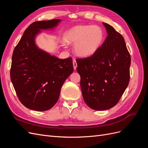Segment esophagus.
<instances>
[{
	"mask_svg": "<svg viewBox=\"0 0 148 148\" xmlns=\"http://www.w3.org/2000/svg\"><path fill=\"white\" fill-rule=\"evenodd\" d=\"M73 68L75 70L77 69V61H76L75 59H73Z\"/></svg>",
	"mask_w": 148,
	"mask_h": 148,
	"instance_id": "34e87169",
	"label": "esophagus"
}]
</instances>
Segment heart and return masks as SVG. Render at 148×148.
<instances>
[{
	"label": "heart",
	"instance_id": "1",
	"mask_svg": "<svg viewBox=\"0 0 148 148\" xmlns=\"http://www.w3.org/2000/svg\"><path fill=\"white\" fill-rule=\"evenodd\" d=\"M104 38V31L99 26L80 25L67 31L64 39L68 43H75L74 50L77 55L88 57L98 51Z\"/></svg>",
	"mask_w": 148,
	"mask_h": 148
}]
</instances>
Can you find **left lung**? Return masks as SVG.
<instances>
[{"label":"left lung","instance_id":"obj_1","mask_svg":"<svg viewBox=\"0 0 148 148\" xmlns=\"http://www.w3.org/2000/svg\"><path fill=\"white\" fill-rule=\"evenodd\" d=\"M103 25L107 36L98 51L91 56L76 59L84 101L96 110L117 104L130 77L131 57L123 37L112 26Z\"/></svg>","mask_w":148,"mask_h":148}]
</instances>
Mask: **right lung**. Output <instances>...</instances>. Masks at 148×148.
I'll return each instance as SVG.
<instances>
[{
    "label": "right lung",
    "instance_id": "1",
    "mask_svg": "<svg viewBox=\"0 0 148 148\" xmlns=\"http://www.w3.org/2000/svg\"><path fill=\"white\" fill-rule=\"evenodd\" d=\"M60 21L33 22L13 50L11 81L21 104L31 110L51 109L59 99L62 85L73 71L72 58L58 59L40 50L34 43L40 29L52 28Z\"/></svg>",
    "mask_w": 148,
    "mask_h": 148
}]
</instances>
